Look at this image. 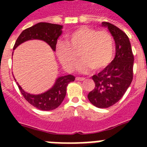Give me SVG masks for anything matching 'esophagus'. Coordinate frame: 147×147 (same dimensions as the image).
Returning <instances> with one entry per match:
<instances>
[{
	"label": "esophagus",
	"mask_w": 147,
	"mask_h": 147,
	"mask_svg": "<svg viewBox=\"0 0 147 147\" xmlns=\"http://www.w3.org/2000/svg\"><path fill=\"white\" fill-rule=\"evenodd\" d=\"M76 79L77 81H84L85 79V78H82V77H76Z\"/></svg>",
	"instance_id": "34e87169"
}]
</instances>
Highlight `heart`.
Returning a JSON list of instances; mask_svg holds the SVG:
<instances>
[{
    "instance_id": "obj_1",
    "label": "heart",
    "mask_w": 147,
    "mask_h": 147,
    "mask_svg": "<svg viewBox=\"0 0 147 147\" xmlns=\"http://www.w3.org/2000/svg\"><path fill=\"white\" fill-rule=\"evenodd\" d=\"M59 59L68 71L77 66L81 73L93 69L100 71L110 64L114 55V40L107 31H97L89 26H82L67 36V43L59 42L56 45Z\"/></svg>"
}]
</instances>
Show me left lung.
Instances as JSON below:
<instances>
[{
  "instance_id": "8db88e82",
  "label": "left lung",
  "mask_w": 147,
  "mask_h": 147,
  "mask_svg": "<svg viewBox=\"0 0 147 147\" xmlns=\"http://www.w3.org/2000/svg\"><path fill=\"white\" fill-rule=\"evenodd\" d=\"M116 45V55L104 70L92 76L95 88L88 94L92 105L99 108H107L121 99L133 80L134 58L129 38L125 33L113 24L103 22Z\"/></svg>"
}]
</instances>
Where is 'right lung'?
I'll use <instances>...</instances> for the list:
<instances>
[{
  "label": "right lung",
  "instance_id": "add662e5",
  "mask_svg": "<svg viewBox=\"0 0 147 147\" xmlns=\"http://www.w3.org/2000/svg\"><path fill=\"white\" fill-rule=\"evenodd\" d=\"M62 25L59 24L38 23L30 28L24 30L20 33L15 42L13 50L20 45L28 40H39L47 42L55 52L58 38L62 33ZM75 78V76L71 75L59 76L56 78L52 88L47 92L38 94L25 92L18 82L17 84L23 96L30 105L42 111H52L57 108L62 104L66 94L67 85L69 83L74 82Z\"/></svg>",
  "mask_w": 147,
  "mask_h": 147
}]
</instances>
